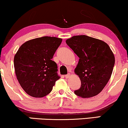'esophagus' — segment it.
Masks as SVG:
<instances>
[{"instance_id": "34e87169", "label": "esophagus", "mask_w": 128, "mask_h": 128, "mask_svg": "<svg viewBox=\"0 0 128 128\" xmlns=\"http://www.w3.org/2000/svg\"><path fill=\"white\" fill-rule=\"evenodd\" d=\"M70 77V73H68V74H66V75H65V78H69Z\"/></svg>"}]
</instances>
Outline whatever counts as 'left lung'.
I'll use <instances>...</instances> for the list:
<instances>
[{
    "label": "left lung",
    "mask_w": 128,
    "mask_h": 128,
    "mask_svg": "<svg viewBox=\"0 0 128 128\" xmlns=\"http://www.w3.org/2000/svg\"><path fill=\"white\" fill-rule=\"evenodd\" d=\"M67 44L79 58L74 73L81 82L80 88L74 91L82 98L100 93L109 81L115 58L105 42L86 36H76L66 40Z\"/></svg>",
    "instance_id": "left-lung-1"
}]
</instances>
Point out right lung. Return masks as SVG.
Instances as JSON below:
<instances>
[{"label": "right lung", "mask_w": 128, "mask_h": 128, "mask_svg": "<svg viewBox=\"0 0 128 128\" xmlns=\"http://www.w3.org/2000/svg\"><path fill=\"white\" fill-rule=\"evenodd\" d=\"M61 42V38L52 36L36 38L23 43L16 53L14 64L17 79L29 96H47L60 78L56 63L52 59Z\"/></svg>", "instance_id": "1"}]
</instances>
